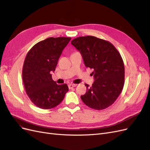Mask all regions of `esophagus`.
Listing matches in <instances>:
<instances>
[{"instance_id":"1","label":"esophagus","mask_w":150,"mask_h":150,"mask_svg":"<svg viewBox=\"0 0 150 150\" xmlns=\"http://www.w3.org/2000/svg\"><path fill=\"white\" fill-rule=\"evenodd\" d=\"M76 86H77V84H69V89H71V88H73L74 87H76Z\"/></svg>"}]
</instances>
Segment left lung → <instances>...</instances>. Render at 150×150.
I'll use <instances>...</instances> for the list:
<instances>
[{
  "label": "left lung",
  "instance_id": "8db88e82",
  "mask_svg": "<svg viewBox=\"0 0 150 150\" xmlns=\"http://www.w3.org/2000/svg\"><path fill=\"white\" fill-rule=\"evenodd\" d=\"M71 44L80 52L85 66L94 70L95 81L91 87L85 84L82 101L97 110L112 105L125 84V66L120 53L111 43L93 36L77 37Z\"/></svg>",
  "mask_w": 150,
  "mask_h": 150
}]
</instances>
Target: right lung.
Instances as JSON below:
<instances>
[{
  "instance_id": "obj_1",
  "label": "right lung",
  "mask_w": 150,
  "mask_h": 150,
  "mask_svg": "<svg viewBox=\"0 0 150 150\" xmlns=\"http://www.w3.org/2000/svg\"><path fill=\"white\" fill-rule=\"evenodd\" d=\"M70 37H50L32 47L25 58L23 68L24 88L30 100L42 109L53 108L62 101L69 88L56 84L52 79L62 50Z\"/></svg>"
}]
</instances>
